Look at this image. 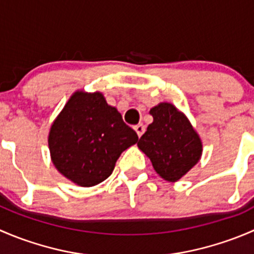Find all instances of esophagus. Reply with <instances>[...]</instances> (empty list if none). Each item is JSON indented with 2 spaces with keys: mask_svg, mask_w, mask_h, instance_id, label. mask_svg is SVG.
I'll list each match as a JSON object with an SVG mask.
<instances>
[{
  "mask_svg": "<svg viewBox=\"0 0 254 254\" xmlns=\"http://www.w3.org/2000/svg\"><path fill=\"white\" fill-rule=\"evenodd\" d=\"M134 129H135V131H136L137 136L141 137V135L143 134V132H145V125H143V124H141V123H140V124L135 125Z\"/></svg>",
  "mask_w": 254,
  "mask_h": 254,
  "instance_id": "34e87169",
  "label": "esophagus"
}]
</instances>
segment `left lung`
Masks as SVG:
<instances>
[{"mask_svg": "<svg viewBox=\"0 0 254 254\" xmlns=\"http://www.w3.org/2000/svg\"><path fill=\"white\" fill-rule=\"evenodd\" d=\"M153 122L140 137L137 146L163 179L182 178L201 156V141L183 113L170 103L150 111Z\"/></svg>", "mask_w": 254, "mask_h": 254, "instance_id": "obj_1", "label": "left lung"}]
</instances>
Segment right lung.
I'll list each match as a JSON object with an SVG mask.
<instances>
[{"label": "right lung", "instance_id": "right-lung-1", "mask_svg": "<svg viewBox=\"0 0 254 254\" xmlns=\"http://www.w3.org/2000/svg\"><path fill=\"white\" fill-rule=\"evenodd\" d=\"M137 140L102 93L76 92L51 127L49 148L59 172L78 186L92 187L112 175L123 151Z\"/></svg>", "mask_w": 254, "mask_h": 254}]
</instances>
